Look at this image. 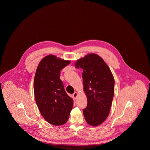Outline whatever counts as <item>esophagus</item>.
Wrapping results in <instances>:
<instances>
[{
  "mask_svg": "<svg viewBox=\"0 0 150 150\" xmlns=\"http://www.w3.org/2000/svg\"><path fill=\"white\" fill-rule=\"evenodd\" d=\"M77 95H78V93H77L76 92H75V93L73 94V97H74V98H76V96H77Z\"/></svg>",
  "mask_w": 150,
  "mask_h": 150,
  "instance_id": "obj_1",
  "label": "esophagus"
}]
</instances>
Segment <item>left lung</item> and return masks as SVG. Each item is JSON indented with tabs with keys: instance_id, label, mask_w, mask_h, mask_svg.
<instances>
[{
	"instance_id": "obj_1",
	"label": "left lung",
	"mask_w": 150,
	"mask_h": 150,
	"mask_svg": "<svg viewBox=\"0 0 150 150\" xmlns=\"http://www.w3.org/2000/svg\"><path fill=\"white\" fill-rule=\"evenodd\" d=\"M75 67L83 69V89L87 97V106L83 110L85 120L91 126H98L109 116L114 95V78L103 59L94 53L78 60Z\"/></svg>"
}]
</instances>
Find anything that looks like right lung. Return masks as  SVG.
Returning a JSON list of instances; mask_svg holds the SVG:
<instances>
[{
	"mask_svg": "<svg viewBox=\"0 0 150 150\" xmlns=\"http://www.w3.org/2000/svg\"><path fill=\"white\" fill-rule=\"evenodd\" d=\"M69 60L49 55L42 59L36 70L34 91L36 104L45 119L56 126L65 124L73 108V100L66 93L60 72Z\"/></svg>",
	"mask_w": 150,
	"mask_h": 150,
	"instance_id": "right-lung-1",
	"label": "right lung"
}]
</instances>
